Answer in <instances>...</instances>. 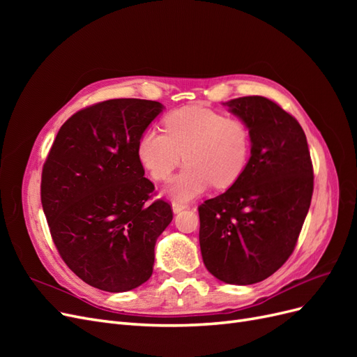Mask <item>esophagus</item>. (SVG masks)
Wrapping results in <instances>:
<instances>
[{
	"instance_id": "34e87169",
	"label": "esophagus",
	"mask_w": 357,
	"mask_h": 357,
	"mask_svg": "<svg viewBox=\"0 0 357 357\" xmlns=\"http://www.w3.org/2000/svg\"><path fill=\"white\" fill-rule=\"evenodd\" d=\"M188 207H189V205L185 204V202H178V201L172 202V211H174L176 214H178V213L183 211V210H186Z\"/></svg>"
}]
</instances>
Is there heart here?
Here are the masks:
<instances>
[{
	"mask_svg": "<svg viewBox=\"0 0 357 357\" xmlns=\"http://www.w3.org/2000/svg\"><path fill=\"white\" fill-rule=\"evenodd\" d=\"M164 128L165 132L147 129L139 138L138 156L158 181L167 180L185 158L188 165L168 186L172 198L189 201L213 183L229 188L241 177L252 149L250 131L241 119L190 105L171 112Z\"/></svg>",
	"mask_w": 357,
	"mask_h": 357,
	"instance_id": "1",
	"label": "heart"
}]
</instances>
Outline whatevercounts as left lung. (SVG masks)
Instances as JSON below:
<instances>
[{
  "instance_id": "1",
  "label": "left lung",
  "mask_w": 357,
  "mask_h": 357,
  "mask_svg": "<svg viewBox=\"0 0 357 357\" xmlns=\"http://www.w3.org/2000/svg\"><path fill=\"white\" fill-rule=\"evenodd\" d=\"M248 126L250 159L222 195L199 205L205 268L228 284L273 275L296 245L312 197L307 137L296 119L265 96L223 102Z\"/></svg>"
}]
</instances>
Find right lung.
Masks as SVG:
<instances>
[{
  "label": "right lung",
  "instance_id": "obj_1",
  "mask_svg": "<svg viewBox=\"0 0 357 357\" xmlns=\"http://www.w3.org/2000/svg\"><path fill=\"white\" fill-rule=\"evenodd\" d=\"M164 110L158 101L121 98L73 114L53 142L41 174V204L61 257L84 283L126 291L153 273L155 244L172 220L169 204L149 202L138 143Z\"/></svg>",
  "mask_w": 357,
  "mask_h": 357
}]
</instances>
